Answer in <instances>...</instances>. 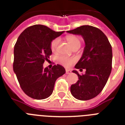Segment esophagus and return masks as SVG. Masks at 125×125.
Listing matches in <instances>:
<instances>
[{"label":"esophagus","mask_w":125,"mask_h":125,"mask_svg":"<svg viewBox=\"0 0 125 125\" xmlns=\"http://www.w3.org/2000/svg\"><path fill=\"white\" fill-rule=\"evenodd\" d=\"M66 73H67V74H70V73H71L72 72H71V70H69V69H66Z\"/></svg>","instance_id":"obj_1"}]
</instances>
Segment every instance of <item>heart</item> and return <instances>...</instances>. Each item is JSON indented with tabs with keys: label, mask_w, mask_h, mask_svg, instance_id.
Instances as JSON below:
<instances>
[{
	"label": "heart",
	"mask_w": 125,
	"mask_h": 125,
	"mask_svg": "<svg viewBox=\"0 0 125 125\" xmlns=\"http://www.w3.org/2000/svg\"><path fill=\"white\" fill-rule=\"evenodd\" d=\"M67 40L68 43L70 44L72 47L74 48L75 47H80L81 44V41L79 37L73 35H70L67 36ZM60 40L58 38L54 39L50 44V48L52 52H56L58 48V44H59ZM58 60L60 63L65 66H69L71 64L75 62V59L72 58H70L68 56H60L58 58Z\"/></svg>",
	"instance_id": "b5f03b06"
}]
</instances>
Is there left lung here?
Here are the masks:
<instances>
[{
	"label": "left lung",
	"instance_id": "8db88e82",
	"mask_svg": "<svg viewBox=\"0 0 125 125\" xmlns=\"http://www.w3.org/2000/svg\"><path fill=\"white\" fill-rule=\"evenodd\" d=\"M70 34L81 35L85 42L82 57L75 66L85 70V74L78 75L79 80L70 87V92L79 100H89L97 96L104 87L112 69V47L104 32L92 26L85 25L67 31Z\"/></svg>",
	"mask_w": 125,
	"mask_h": 125
}]
</instances>
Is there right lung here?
Returning a JSON list of instances; mask_svg holds the SVG:
<instances>
[{
    "label": "right lung",
    "instance_id": "right-lung-1",
    "mask_svg": "<svg viewBox=\"0 0 125 125\" xmlns=\"http://www.w3.org/2000/svg\"><path fill=\"white\" fill-rule=\"evenodd\" d=\"M63 31L56 32L46 26L33 25L26 28L17 38L14 49L13 70L25 94L35 99L52 95L55 81L65 73L64 67L55 65L43 68L52 51L51 42Z\"/></svg>",
    "mask_w": 125,
    "mask_h": 125
}]
</instances>
